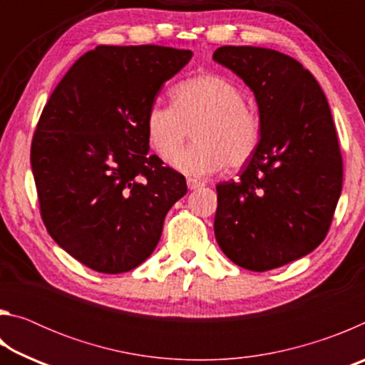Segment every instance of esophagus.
<instances>
[{"label": "esophagus", "instance_id": "1", "mask_svg": "<svg viewBox=\"0 0 365 365\" xmlns=\"http://www.w3.org/2000/svg\"><path fill=\"white\" fill-rule=\"evenodd\" d=\"M187 185H188L190 190H196V188L202 187V185H205V182L200 180V178H196V177H188L187 178Z\"/></svg>", "mask_w": 365, "mask_h": 365}]
</instances>
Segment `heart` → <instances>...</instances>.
Returning <instances> with one entry per match:
<instances>
[{
	"label": "heart",
	"instance_id": "heart-1",
	"mask_svg": "<svg viewBox=\"0 0 365 365\" xmlns=\"http://www.w3.org/2000/svg\"><path fill=\"white\" fill-rule=\"evenodd\" d=\"M172 98L174 104L153 103L145 119L148 141L160 159L174 158L190 130L195 143L174 159L187 174L209 175L225 165L238 170L256 156L262 125L242 86L217 73H202L177 83Z\"/></svg>",
	"mask_w": 365,
	"mask_h": 365
}]
</instances>
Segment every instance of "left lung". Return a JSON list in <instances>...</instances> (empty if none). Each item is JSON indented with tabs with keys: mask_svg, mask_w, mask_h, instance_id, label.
I'll list each match as a JSON object with an SVG mask.
<instances>
[{
	"mask_svg": "<svg viewBox=\"0 0 365 365\" xmlns=\"http://www.w3.org/2000/svg\"><path fill=\"white\" fill-rule=\"evenodd\" d=\"M256 96L261 146L237 180L219 183L215 240L248 270L277 269L324 242L343 185V159L329 103L298 61L257 46H220Z\"/></svg>",
	"mask_w": 365,
	"mask_h": 365,
	"instance_id": "left-lung-1",
	"label": "left lung"
}]
</instances>
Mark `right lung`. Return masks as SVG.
<instances>
[{
	"mask_svg": "<svg viewBox=\"0 0 365 365\" xmlns=\"http://www.w3.org/2000/svg\"><path fill=\"white\" fill-rule=\"evenodd\" d=\"M190 49L100 45L80 56L36 123L30 163L40 214L86 267L122 274L151 256L185 177L150 154L145 119Z\"/></svg>",
	"mask_w": 365,
	"mask_h": 365,
	"instance_id": "obj_1",
	"label": "right lung"
}]
</instances>
